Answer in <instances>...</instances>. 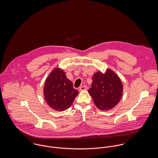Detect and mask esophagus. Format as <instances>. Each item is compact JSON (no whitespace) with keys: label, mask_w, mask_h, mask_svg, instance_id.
I'll return each mask as SVG.
<instances>
[{"label":"esophagus","mask_w":158,"mask_h":158,"mask_svg":"<svg viewBox=\"0 0 158 158\" xmlns=\"http://www.w3.org/2000/svg\"><path fill=\"white\" fill-rule=\"evenodd\" d=\"M87 89H88V87H87L86 86H85V85L81 86V87L80 88V89H79L80 91H82V90H87Z\"/></svg>","instance_id":"esophagus-1"}]
</instances>
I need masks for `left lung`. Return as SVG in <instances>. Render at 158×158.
<instances>
[{"instance_id": "left-lung-1", "label": "left lung", "mask_w": 158, "mask_h": 158, "mask_svg": "<svg viewBox=\"0 0 158 158\" xmlns=\"http://www.w3.org/2000/svg\"><path fill=\"white\" fill-rule=\"evenodd\" d=\"M92 80L88 92L95 106L100 110L106 111L117 105L123 94V85L118 76L108 69L104 73H95Z\"/></svg>"}]
</instances>
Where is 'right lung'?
Segmentation results:
<instances>
[{
  "label": "right lung",
  "instance_id": "1",
  "mask_svg": "<svg viewBox=\"0 0 158 158\" xmlns=\"http://www.w3.org/2000/svg\"><path fill=\"white\" fill-rule=\"evenodd\" d=\"M73 86L66 73L61 69L55 68L45 80L43 92L46 102L55 110H66L78 94Z\"/></svg>",
  "mask_w": 158,
  "mask_h": 158
}]
</instances>
